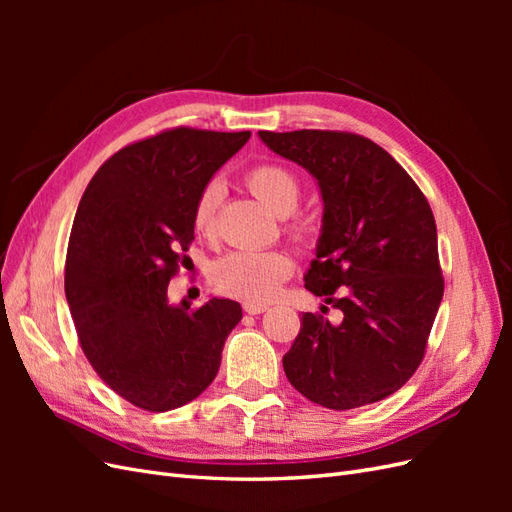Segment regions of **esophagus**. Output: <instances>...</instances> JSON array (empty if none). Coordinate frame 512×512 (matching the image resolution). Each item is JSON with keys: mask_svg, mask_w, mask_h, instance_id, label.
Wrapping results in <instances>:
<instances>
[{"mask_svg": "<svg viewBox=\"0 0 512 512\" xmlns=\"http://www.w3.org/2000/svg\"><path fill=\"white\" fill-rule=\"evenodd\" d=\"M243 309L247 314H252V316H256V314H262V312H267L269 309V305H265V303H245L243 305Z\"/></svg>", "mask_w": 512, "mask_h": 512, "instance_id": "obj_1", "label": "esophagus"}]
</instances>
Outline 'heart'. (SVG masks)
Returning <instances> with one entry per match:
<instances>
[{
	"instance_id": "obj_1",
	"label": "heart",
	"mask_w": 512,
	"mask_h": 512,
	"mask_svg": "<svg viewBox=\"0 0 512 512\" xmlns=\"http://www.w3.org/2000/svg\"><path fill=\"white\" fill-rule=\"evenodd\" d=\"M247 188L273 211L277 218H288L297 211L301 203V183L288 168L275 164H262L252 168L245 177ZM224 198V183L220 179L209 181L200 190L194 211L192 226L200 237L211 239L218 228V207ZM290 232L297 239H303V228L292 226ZM292 273V258L282 250H260V252H232L215 262L211 280L222 292L230 297L243 299L247 303L271 301L282 282Z\"/></svg>"
}]
</instances>
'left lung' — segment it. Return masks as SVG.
I'll use <instances>...</instances> for the list:
<instances>
[{
    "label": "left lung",
    "instance_id": "obj_1",
    "mask_svg": "<svg viewBox=\"0 0 512 512\" xmlns=\"http://www.w3.org/2000/svg\"><path fill=\"white\" fill-rule=\"evenodd\" d=\"M305 168L322 196V226L305 288L343 320L303 314L284 354L290 384L331 410L374 404L423 361L444 294L438 230L418 185L393 156L348 132H258Z\"/></svg>",
    "mask_w": 512,
    "mask_h": 512
}]
</instances>
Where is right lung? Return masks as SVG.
Returning a JSON list of instances; mask_svg holds the SVG:
<instances>
[{
  "mask_svg": "<svg viewBox=\"0 0 512 512\" xmlns=\"http://www.w3.org/2000/svg\"><path fill=\"white\" fill-rule=\"evenodd\" d=\"M250 132L177 128L123 147L89 181L66 256V299L98 376L130 404L166 412L218 376L243 312L211 297L168 301V282L194 239L200 190Z\"/></svg>",
  "mask_w": 512,
  "mask_h": 512,
  "instance_id": "1",
  "label": "right lung"
}]
</instances>
